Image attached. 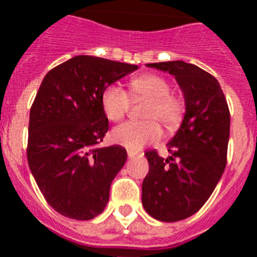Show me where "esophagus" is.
<instances>
[{
  "mask_svg": "<svg viewBox=\"0 0 257 257\" xmlns=\"http://www.w3.org/2000/svg\"><path fill=\"white\" fill-rule=\"evenodd\" d=\"M137 153L135 151H128V157L129 159H133V157H136Z\"/></svg>",
  "mask_w": 257,
  "mask_h": 257,
  "instance_id": "1",
  "label": "esophagus"
}]
</instances>
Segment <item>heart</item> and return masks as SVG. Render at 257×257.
Returning <instances> with one entry per match:
<instances>
[{
    "mask_svg": "<svg viewBox=\"0 0 257 257\" xmlns=\"http://www.w3.org/2000/svg\"><path fill=\"white\" fill-rule=\"evenodd\" d=\"M129 93L118 84H110L104 89L101 105L109 120L120 121L131 108L133 100H148L143 117L145 121H128L112 131V140L131 151H139L147 144L157 141L163 135L161 126L173 131L184 116V101L171 93V84L157 74H144L133 78Z\"/></svg>",
    "mask_w": 257,
    "mask_h": 257,
    "instance_id": "1",
    "label": "heart"
}]
</instances>
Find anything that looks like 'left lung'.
Here are the masks:
<instances>
[{
    "label": "left lung",
    "instance_id": "8db88e82",
    "mask_svg": "<svg viewBox=\"0 0 257 257\" xmlns=\"http://www.w3.org/2000/svg\"><path fill=\"white\" fill-rule=\"evenodd\" d=\"M175 76L184 93L185 114L163 159L145 152L149 172L143 181V207L153 219L173 223L203 207L227 164L231 114L219 81L193 64H147Z\"/></svg>",
    "mask_w": 257,
    "mask_h": 257
}]
</instances>
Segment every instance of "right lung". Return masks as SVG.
Masks as SVG:
<instances>
[{"label": "right lung", "instance_id": "add662e5", "mask_svg": "<svg viewBox=\"0 0 257 257\" xmlns=\"http://www.w3.org/2000/svg\"><path fill=\"white\" fill-rule=\"evenodd\" d=\"M137 65L76 56L48 72L30 109L28 164L54 211L90 220L104 211L110 184L126 161L120 145L98 148L109 122L104 89Z\"/></svg>", "mask_w": 257, "mask_h": 257}]
</instances>
